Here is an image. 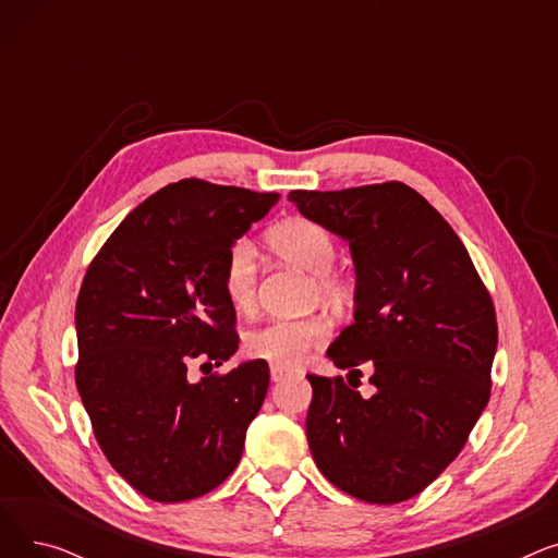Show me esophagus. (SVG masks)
I'll use <instances>...</instances> for the list:
<instances>
[{
  "mask_svg": "<svg viewBox=\"0 0 558 558\" xmlns=\"http://www.w3.org/2000/svg\"><path fill=\"white\" fill-rule=\"evenodd\" d=\"M289 375V371H284L282 366H271V379L274 383H280L282 377H287Z\"/></svg>",
  "mask_w": 558,
  "mask_h": 558,
  "instance_id": "obj_1",
  "label": "esophagus"
}]
</instances>
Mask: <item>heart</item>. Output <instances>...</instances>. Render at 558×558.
Instances as JSON below:
<instances>
[{"label": "heart", "instance_id": "obj_1", "mask_svg": "<svg viewBox=\"0 0 558 558\" xmlns=\"http://www.w3.org/2000/svg\"><path fill=\"white\" fill-rule=\"evenodd\" d=\"M271 251L291 267L312 274L314 294L332 305L348 301L353 284L335 269L337 240L335 234L318 221L305 217H291L274 226L267 234ZM259 262L251 240H234L226 253L221 284L228 303L234 312H251L257 299ZM330 330L324 318H276L244 339V350L274 366H299L310 350L324 345Z\"/></svg>", "mask_w": 558, "mask_h": 558}]
</instances>
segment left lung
Instances as JSON below:
<instances>
[{
	"label": "left lung",
	"instance_id": "obj_1",
	"mask_svg": "<svg viewBox=\"0 0 558 558\" xmlns=\"http://www.w3.org/2000/svg\"><path fill=\"white\" fill-rule=\"evenodd\" d=\"M299 213L350 246L355 314L328 348L337 368H371V398L307 375V444L318 471L371 505L425 490L454 461L490 398L497 320L450 223L409 185L289 192Z\"/></svg>",
	"mask_w": 558,
	"mask_h": 558
}]
</instances>
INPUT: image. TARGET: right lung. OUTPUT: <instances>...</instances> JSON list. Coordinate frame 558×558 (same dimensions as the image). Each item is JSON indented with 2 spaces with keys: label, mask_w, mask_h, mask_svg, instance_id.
I'll return each instance as SVG.
<instances>
[{
  "label": "right lung",
  "mask_w": 558,
  "mask_h": 558,
  "mask_svg": "<svg viewBox=\"0 0 558 558\" xmlns=\"http://www.w3.org/2000/svg\"><path fill=\"white\" fill-rule=\"evenodd\" d=\"M278 198L198 179L171 183L114 228L85 271L76 389L106 459L149 500H194L242 459L269 364L244 362L201 383L187 371L221 366L238 350L223 259Z\"/></svg>",
  "instance_id": "right-lung-1"
}]
</instances>
